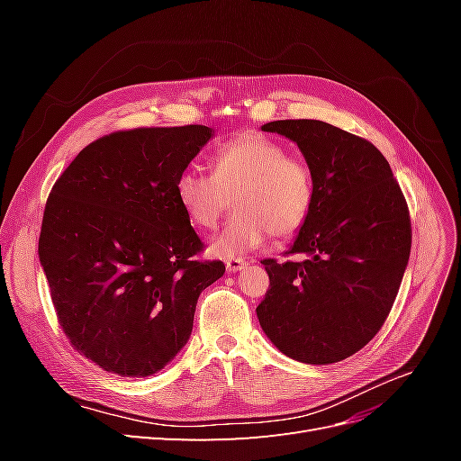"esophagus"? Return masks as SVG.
<instances>
[{
    "label": "esophagus",
    "instance_id": "obj_1",
    "mask_svg": "<svg viewBox=\"0 0 461 461\" xmlns=\"http://www.w3.org/2000/svg\"><path fill=\"white\" fill-rule=\"evenodd\" d=\"M246 265H248V261L244 258H230V259H227V271L229 273H239L246 267Z\"/></svg>",
    "mask_w": 461,
    "mask_h": 461
}]
</instances>
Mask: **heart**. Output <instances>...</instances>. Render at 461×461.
Listing matches in <instances>:
<instances>
[{"mask_svg": "<svg viewBox=\"0 0 461 461\" xmlns=\"http://www.w3.org/2000/svg\"><path fill=\"white\" fill-rule=\"evenodd\" d=\"M213 175L185 169L176 178V198L192 225L215 229L232 200L239 203L227 227L209 244L217 258H239L276 239L294 236L308 221L315 180L302 158L256 132H242L222 144L213 156Z\"/></svg>", "mask_w": 461, "mask_h": 461, "instance_id": "obj_1", "label": "heart"}]
</instances>
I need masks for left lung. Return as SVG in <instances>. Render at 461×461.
Segmentation results:
<instances>
[{
	"mask_svg": "<svg viewBox=\"0 0 461 461\" xmlns=\"http://www.w3.org/2000/svg\"><path fill=\"white\" fill-rule=\"evenodd\" d=\"M296 142L315 200L285 263L261 261L269 290L258 305L267 339L310 366L359 352L386 321L411 249L406 198L371 142L315 119L263 124Z\"/></svg>",
	"mask_w": 461,
	"mask_h": 461,
	"instance_id": "obj_1",
	"label": "left lung"
}]
</instances>
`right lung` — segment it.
Wrapping results in <instances>:
<instances>
[{
	"instance_id": "right-lung-1",
	"label": "right lung",
	"mask_w": 461,
	"mask_h": 461,
	"mask_svg": "<svg viewBox=\"0 0 461 461\" xmlns=\"http://www.w3.org/2000/svg\"><path fill=\"white\" fill-rule=\"evenodd\" d=\"M213 136L203 124L134 129L88 144L53 185L38 242L51 302L75 350L107 373L148 376L180 352L196 303L225 273L176 178Z\"/></svg>"
}]
</instances>
